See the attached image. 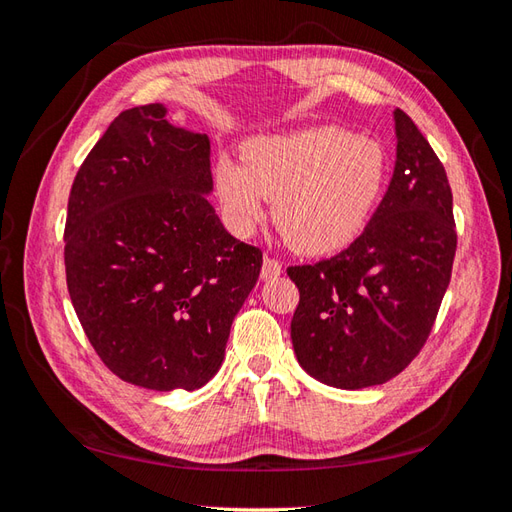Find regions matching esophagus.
Returning a JSON list of instances; mask_svg holds the SVG:
<instances>
[{
    "mask_svg": "<svg viewBox=\"0 0 512 512\" xmlns=\"http://www.w3.org/2000/svg\"><path fill=\"white\" fill-rule=\"evenodd\" d=\"M281 273H284V266H281L279 259L266 255V257H264V264H262V279H266V281H268V279H275V277H279Z\"/></svg>",
    "mask_w": 512,
    "mask_h": 512,
    "instance_id": "34e87169",
    "label": "esophagus"
}]
</instances>
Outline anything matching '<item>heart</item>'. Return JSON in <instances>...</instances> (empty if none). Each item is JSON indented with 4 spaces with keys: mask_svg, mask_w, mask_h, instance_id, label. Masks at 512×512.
<instances>
[{
    "mask_svg": "<svg viewBox=\"0 0 512 512\" xmlns=\"http://www.w3.org/2000/svg\"><path fill=\"white\" fill-rule=\"evenodd\" d=\"M244 167L222 158L215 187L226 222L250 235L275 200L273 220L292 248L308 255L339 250L361 233L387 176L385 151L345 129L321 127L257 138Z\"/></svg>",
    "mask_w": 512,
    "mask_h": 512,
    "instance_id": "obj_1",
    "label": "heart"
}]
</instances>
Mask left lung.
<instances>
[{
	"instance_id": "1",
	"label": "left lung",
	"mask_w": 512,
	"mask_h": 512,
	"mask_svg": "<svg viewBox=\"0 0 512 512\" xmlns=\"http://www.w3.org/2000/svg\"><path fill=\"white\" fill-rule=\"evenodd\" d=\"M394 121V176L365 231L339 255L288 268L299 288L292 347L330 387L398 376L427 343L451 281L458 233L447 171L405 112Z\"/></svg>"
}]
</instances>
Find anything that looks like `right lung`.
<instances>
[{
  "label": "right lung",
  "instance_id": "add662e5",
  "mask_svg": "<svg viewBox=\"0 0 512 512\" xmlns=\"http://www.w3.org/2000/svg\"><path fill=\"white\" fill-rule=\"evenodd\" d=\"M149 103L118 114L76 173L65 279L105 367L154 391L200 389L262 270V250L222 226L211 143Z\"/></svg>",
  "mask_w": 512,
  "mask_h": 512
}]
</instances>
